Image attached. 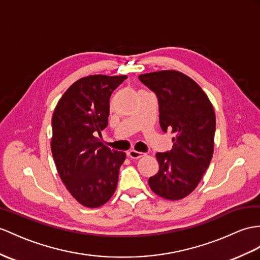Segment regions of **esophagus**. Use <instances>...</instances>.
Segmentation results:
<instances>
[{"label": "esophagus", "mask_w": 260, "mask_h": 260, "mask_svg": "<svg viewBox=\"0 0 260 260\" xmlns=\"http://www.w3.org/2000/svg\"><path fill=\"white\" fill-rule=\"evenodd\" d=\"M128 156L130 157V159H134V160H137V159H140V157L144 156V153H142V152H139V151H136V150H131L129 151L128 153Z\"/></svg>", "instance_id": "obj_1"}]
</instances>
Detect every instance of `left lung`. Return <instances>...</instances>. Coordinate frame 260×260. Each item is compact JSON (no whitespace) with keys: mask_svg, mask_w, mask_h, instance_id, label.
Listing matches in <instances>:
<instances>
[{"mask_svg":"<svg viewBox=\"0 0 260 260\" xmlns=\"http://www.w3.org/2000/svg\"><path fill=\"white\" fill-rule=\"evenodd\" d=\"M159 100L160 125L171 130L172 150L156 153L159 172L149 179L152 191L178 201L191 194L210 166L214 152L216 118L204 90L178 71H160L139 76Z\"/></svg>","mask_w":260,"mask_h":260,"instance_id":"8db88e82","label":"left lung"}]
</instances>
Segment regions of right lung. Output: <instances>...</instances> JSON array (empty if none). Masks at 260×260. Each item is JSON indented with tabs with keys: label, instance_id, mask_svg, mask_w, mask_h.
<instances>
[{
	"label": "right lung",
	"instance_id": "add662e5",
	"mask_svg": "<svg viewBox=\"0 0 260 260\" xmlns=\"http://www.w3.org/2000/svg\"><path fill=\"white\" fill-rule=\"evenodd\" d=\"M125 75L82 77L64 92L53 113L52 153L60 180L82 206H103L115 193L124 152L96 137L107 124L112 91Z\"/></svg>",
	"mask_w": 260,
	"mask_h": 260
}]
</instances>
